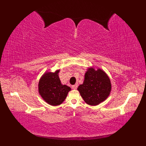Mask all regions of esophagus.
<instances>
[{
    "label": "esophagus",
    "mask_w": 146,
    "mask_h": 146,
    "mask_svg": "<svg viewBox=\"0 0 146 146\" xmlns=\"http://www.w3.org/2000/svg\"><path fill=\"white\" fill-rule=\"evenodd\" d=\"M77 87H78V85H74L71 86V88H72V89H73V90H76L77 88Z\"/></svg>",
    "instance_id": "esophagus-1"
}]
</instances>
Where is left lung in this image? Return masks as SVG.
<instances>
[{
  "mask_svg": "<svg viewBox=\"0 0 146 146\" xmlns=\"http://www.w3.org/2000/svg\"><path fill=\"white\" fill-rule=\"evenodd\" d=\"M78 90L86 104L97 105L104 101L111 90L110 80L104 71L89 68L85 75V80Z\"/></svg>",
  "mask_w": 146,
  "mask_h": 146,
  "instance_id": "obj_1",
  "label": "left lung"
}]
</instances>
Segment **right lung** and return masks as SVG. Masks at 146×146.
<instances>
[{
	"label": "right lung",
	"mask_w": 146,
	"mask_h": 146,
	"mask_svg": "<svg viewBox=\"0 0 146 146\" xmlns=\"http://www.w3.org/2000/svg\"><path fill=\"white\" fill-rule=\"evenodd\" d=\"M59 71L44 74L40 79L38 85L39 94L47 103L53 106L63 103L71 90L69 86L61 85L58 75Z\"/></svg>",
	"instance_id": "obj_1"
}]
</instances>
